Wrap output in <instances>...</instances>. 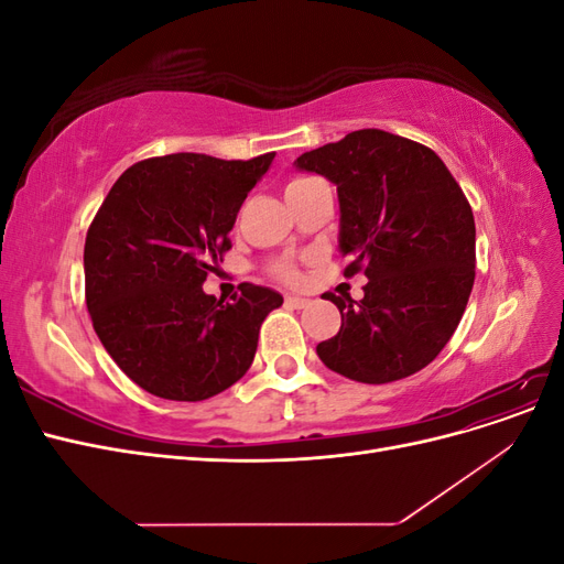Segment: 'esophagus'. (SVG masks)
<instances>
[{
    "label": "esophagus",
    "mask_w": 564,
    "mask_h": 564,
    "mask_svg": "<svg viewBox=\"0 0 564 564\" xmlns=\"http://www.w3.org/2000/svg\"><path fill=\"white\" fill-rule=\"evenodd\" d=\"M284 303L289 305V308L301 311V308H305V305L311 303V299H303V296H294V294H289V296H284Z\"/></svg>",
    "instance_id": "34e87169"
}]
</instances>
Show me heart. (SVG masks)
<instances>
[{
	"label": "heart",
	"mask_w": 564,
	"mask_h": 564,
	"mask_svg": "<svg viewBox=\"0 0 564 564\" xmlns=\"http://www.w3.org/2000/svg\"><path fill=\"white\" fill-rule=\"evenodd\" d=\"M308 181H313V178H294V181H289L284 193L296 191V187L305 185ZM275 272H278V278H282L284 282H296V280H299V270H296V265H294L292 261H280V263L275 265Z\"/></svg>",
	"instance_id": "b5f03b06"
}]
</instances>
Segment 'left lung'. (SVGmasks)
Returning a JSON list of instances; mask_svg holds the SVG:
<instances>
[{
	"instance_id": "obj_1",
	"label": "left lung",
	"mask_w": 564,
	"mask_h": 564,
	"mask_svg": "<svg viewBox=\"0 0 564 564\" xmlns=\"http://www.w3.org/2000/svg\"><path fill=\"white\" fill-rule=\"evenodd\" d=\"M294 166L338 193V251L365 270V299L327 294L340 329L319 360L360 383H390L431 365L456 332L475 282V220L431 148L381 129L303 152Z\"/></svg>"
}]
</instances>
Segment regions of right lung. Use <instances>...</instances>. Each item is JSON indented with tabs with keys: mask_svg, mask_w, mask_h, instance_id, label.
<instances>
[{
	"mask_svg": "<svg viewBox=\"0 0 564 564\" xmlns=\"http://www.w3.org/2000/svg\"><path fill=\"white\" fill-rule=\"evenodd\" d=\"M272 160L275 152L247 162L199 152L143 160L100 204L84 245L87 308L117 367L152 395L207 400L251 367L261 324L282 296L245 282L224 303L202 284Z\"/></svg>",
	"mask_w": 564,
	"mask_h": 564,
	"instance_id": "right-lung-1",
	"label": "right lung"
}]
</instances>
